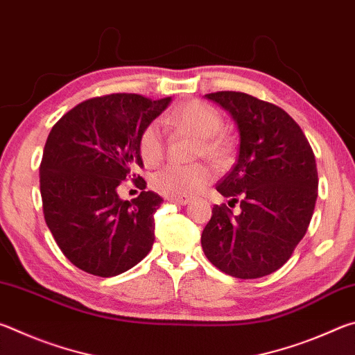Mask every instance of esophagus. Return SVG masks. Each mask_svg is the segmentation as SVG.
<instances>
[{"label": "esophagus", "instance_id": "34e87169", "mask_svg": "<svg viewBox=\"0 0 355 355\" xmlns=\"http://www.w3.org/2000/svg\"><path fill=\"white\" fill-rule=\"evenodd\" d=\"M167 200L178 203V205H188V203L191 202V197H188V196H167Z\"/></svg>", "mask_w": 355, "mask_h": 355}]
</instances>
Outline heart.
<instances>
[{
  "label": "heart",
  "instance_id": "1",
  "mask_svg": "<svg viewBox=\"0 0 355 355\" xmlns=\"http://www.w3.org/2000/svg\"><path fill=\"white\" fill-rule=\"evenodd\" d=\"M164 122L199 136L197 156H207L216 166H222L230 158L232 144L220 133L224 120L213 106L199 100H189L167 114ZM164 148L166 141L161 123H148L139 136V155L144 164L150 167L158 164L164 156ZM211 180L213 172L207 164H167L153 173L152 186L164 196H194Z\"/></svg>",
  "mask_w": 355,
  "mask_h": 355
}]
</instances>
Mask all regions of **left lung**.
Here are the masks:
<instances>
[{
    "label": "left lung",
    "mask_w": 355,
    "mask_h": 355,
    "mask_svg": "<svg viewBox=\"0 0 355 355\" xmlns=\"http://www.w3.org/2000/svg\"><path fill=\"white\" fill-rule=\"evenodd\" d=\"M232 114L239 130V153L216 186L240 203L213 207L202 233V249L219 271L258 279L290 260L304 238L318 197L315 153L304 131L277 105L244 92L207 94Z\"/></svg>",
    "instance_id": "8db88e82"
}]
</instances>
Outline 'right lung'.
I'll use <instances>...</instances> for the list:
<instances>
[{"label": "right lung", "instance_id": "right-lung-1", "mask_svg": "<svg viewBox=\"0 0 355 355\" xmlns=\"http://www.w3.org/2000/svg\"><path fill=\"white\" fill-rule=\"evenodd\" d=\"M171 100L110 94L53 125L40 163L42 207L59 249L84 272L114 277L152 249L153 213L163 199L139 175V136ZM128 178L141 194L120 201L116 188Z\"/></svg>", "mask_w": 355, "mask_h": 355}]
</instances>
